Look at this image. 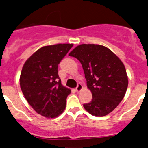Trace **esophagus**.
Instances as JSON below:
<instances>
[{"mask_svg": "<svg viewBox=\"0 0 148 148\" xmlns=\"http://www.w3.org/2000/svg\"><path fill=\"white\" fill-rule=\"evenodd\" d=\"M82 84L79 83V84H77V87H76V91H77V92H79L82 90Z\"/></svg>", "mask_w": 148, "mask_h": 148, "instance_id": "esophagus-1", "label": "esophagus"}]
</instances>
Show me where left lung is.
I'll use <instances>...</instances> for the list:
<instances>
[{
    "mask_svg": "<svg viewBox=\"0 0 148 148\" xmlns=\"http://www.w3.org/2000/svg\"><path fill=\"white\" fill-rule=\"evenodd\" d=\"M82 66L87 88L91 91V102L83 105L91 115L102 117L118 106L128 87L125 66L116 54L106 47L95 44H82L69 54Z\"/></svg>",
    "mask_w": 148,
    "mask_h": 148,
    "instance_id": "8db88e82",
    "label": "left lung"
}]
</instances>
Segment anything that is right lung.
<instances>
[{"instance_id": "right-lung-1", "label": "right lung", "mask_w": 148, "mask_h": 148, "mask_svg": "<svg viewBox=\"0 0 148 148\" xmlns=\"http://www.w3.org/2000/svg\"><path fill=\"white\" fill-rule=\"evenodd\" d=\"M73 44L42 47L26 61L20 75V87L29 104L38 114L56 118L66 108L71 90L61 84L58 66Z\"/></svg>"}]
</instances>
